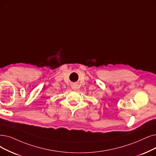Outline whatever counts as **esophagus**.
Here are the masks:
<instances>
[{
	"label": "esophagus",
	"mask_w": 156,
	"mask_h": 156,
	"mask_svg": "<svg viewBox=\"0 0 156 156\" xmlns=\"http://www.w3.org/2000/svg\"><path fill=\"white\" fill-rule=\"evenodd\" d=\"M72 89L74 90V91H76L77 89L78 88V84H76V83H74V84H72Z\"/></svg>",
	"instance_id": "34e87169"
}]
</instances>
